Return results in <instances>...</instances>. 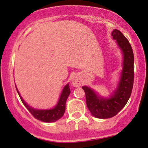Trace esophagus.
I'll return each instance as SVG.
<instances>
[{
    "mask_svg": "<svg viewBox=\"0 0 148 148\" xmlns=\"http://www.w3.org/2000/svg\"><path fill=\"white\" fill-rule=\"evenodd\" d=\"M72 84L73 85L74 87H79L82 84V81H81V79L78 75H74L72 78Z\"/></svg>",
    "mask_w": 148,
    "mask_h": 148,
    "instance_id": "esophagus-1",
    "label": "esophagus"
}]
</instances>
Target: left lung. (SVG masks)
Wrapping results in <instances>:
<instances>
[{"label": "left lung", "mask_w": 148, "mask_h": 148, "mask_svg": "<svg viewBox=\"0 0 148 148\" xmlns=\"http://www.w3.org/2000/svg\"><path fill=\"white\" fill-rule=\"evenodd\" d=\"M112 36L122 50L124 58L121 78L116 90L110 98L104 99L99 97L88 87H82L86 94L87 106L91 114L102 119L114 116L126 105L132 92L134 82V55L131 44L118 29L113 30Z\"/></svg>", "instance_id": "8db88e82"}]
</instances>
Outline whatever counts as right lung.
Instances as JSON below:
<instances>
[{"instance_id": "obj_1", "label": "right lung", "mask_w": 148, "mask_h": 148, "mask_svg": "<svg viewBox=\"0 0 148 148\" xmlns=\"http://www.w3.org/2000/svg\"><path fill=\"white\" fill-rule=\"evenodd\" d=\"M17 91L23 105L29 110V112L33 115L34 118H36L40 121H42V122L46 123L55 122V121H58V119H60L63 116L64 111H65L66 101L67 100L68 97L71 93L69 84H67L63 88V90H62V94L60 95L58 104L54 108L50 109V110H36V109L32 108L29 105L26 104L25 101L23 100V98L20 96L17 89Z\"/></svg>"}]
</instances>
